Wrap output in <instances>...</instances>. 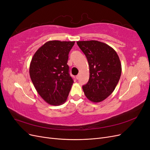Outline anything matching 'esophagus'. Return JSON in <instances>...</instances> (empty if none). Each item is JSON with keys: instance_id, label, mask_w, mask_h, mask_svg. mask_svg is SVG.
<instances>
[{"instance_id": "1", "label": "esophagus", "mask_w": 150, "mask_h": 150, "mask_svg": "<svg viewBox=\"0 0 150 150\" xmlns=\"http://www.w3.org/2000/svg\"><path fill=\"white\" fill-rule=\"evenodd\" d=\"M79 76H80V74H78V75H77V76H76V78L77 79H78L79 78Z\"/></svg>"}]
</instances>
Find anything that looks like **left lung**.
I'll list each match as a JSON object with an SVG mask.
<instances>
[{
  "mask_svg": "<svg viewBox=\"0 0 150 150\" xmlns=\"http://www.w3.org/2000/svg\"><path fill=\"white\" fill-rule=\"evenodd\" d=\"M87 58L89 79L83 86L85 96L93 103L103 101L114 91L121 74L118 55L111 47L98 40L78 41Z\"/></svg>",
  "mask_w": 150,
  "mask_h": 150,
  "instance_id": "8db88e82",
  "label": "left lung"
}]
</instances>
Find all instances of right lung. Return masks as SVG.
<instances>
[{
	"instance_id": "1",
	"label": "right lung",
	"mask_w": 150,
	"mask_h": 150,
	"mask_svg": "<svg viewBox=\"0 0 150 150\" xmlns=\"http://www.w3.org/2000/svg\"><path fill=\"white\" fill-rule=\"evenodd\" d=\"M74 43L50 40L39 47L32 58L29 67L32 82L40 97L51 105L64 103L73 84L67 63Z\"/></svg>"
}]
</instances>
